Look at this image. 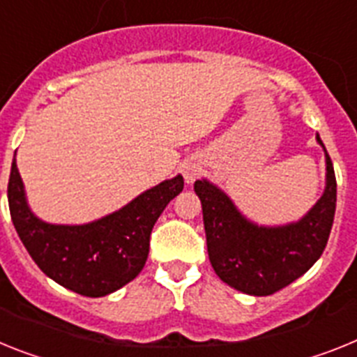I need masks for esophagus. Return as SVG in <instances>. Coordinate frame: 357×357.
Instances as JSON below:
<instances>
[{
	"instance_id": "esophagus-1",
	"label": "esophagus",
	"mask_w": 357,
	"mask_h": 357,
	"mask_svg": "<svg viewBox=\"0 0 357 357\" xmlns=\"http://www.w3.org/2000/svg\"><path fill=\"white\" fill-rule=\"evenodd\" d=\"M182 173H184V178L188 184H193L199 175L202 173V166H200L197 160H190V162H185L184 167H182Z\"/></svg>"
}]
</instances>
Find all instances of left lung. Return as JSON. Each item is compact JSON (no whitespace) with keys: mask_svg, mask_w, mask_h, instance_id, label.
Segmentation results:
<instances>
[{"mask_svg":"<svg viewBox=\"0 0 357 357\" xmlns=\"http://www.w3.org/2000/svg\"><path fill=\"white\" fill-rule=\"evenodd\" d=\"M325 190L298 222L258 225L208 178L195 182L202 202L208 255L218 278L251 296H269L314 266L327 245L336 213V175L324 142Z\"/></svg>","mask_w":357,"mask_h":357,"instance_id":"left-lung-1","label":"left lung"}]
</instances>
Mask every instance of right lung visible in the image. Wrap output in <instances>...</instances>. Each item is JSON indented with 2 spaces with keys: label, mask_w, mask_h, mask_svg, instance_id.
<instances>
[{
  "label": "right lung",
  "mask_w": 357,
  "mask_h": 357,
  "mask_svg": "<svg viewBox=\"0 0 357 357\" xmlns=\"http://www.w3.org/2000/svg\"><path fill=\"white\" fill-rule=\"evenodd\" d=\"M182 188L184 178L176 175L99 220L81 225L48 224L29 208L14 155L8 208L21 242L48 278L83 296L100 298L124 287L141 273L155 222Z\"/></svg>",
  "instance_id": "right-lung-1"
}]
</instances>
